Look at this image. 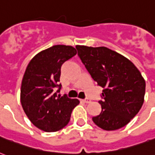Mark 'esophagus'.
I'll return each instance as SVG.
<instances>
[{"instance_id": "esophagus-1", "label": "esophagus", "mask_w": 155, "mask_h": 155, "mask_svg": "<svg viewBox=\"0 0 155 155\" xmlns=\"http://www.w3.org/2000/svg\"><path fill=\"white\" fill-rule=\"evenodd\" d=\"M84 103H86V104H88L91 102V101H90V99H88V98H86V99H84V100H81Z\"/></svg>"}]
</instances>
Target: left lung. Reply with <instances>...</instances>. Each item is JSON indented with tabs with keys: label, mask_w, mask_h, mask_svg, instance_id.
I'll return each mask as SVG.
<instances>
[{
	"label": "left lung",
	"mask_w": 155,
	"mask_h": 155,
	"mask_svg": "<svg viewBox=\"0 0 155 155\" xmlns=\"http://www.w3.org/2000/svg\"><path fill=\"white\" fill-rule=\"evenodd\" d=\"M78 55L98 86L101 112L92 117L104 130L124 127L134 117L144 102L146 82L134 64L107 47L76 46Z\"/></svg>",
	"instance_id": "8db88e82"
}]
</instances>
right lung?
Returning <instances> with one entry per match:
<instances>
[{
	"mask_svg": "<svg viewBox=\"0 0 155 155\" xmlns=\"http://www.w3.org/2000/svg\"><path fill=\"white\" fill-rule=\"evenodd\" d=\"M71 46L55 45L36 54L28 64L21 83V103L30 120L45 132H55L68 125L77 99L58 97L63 63L76 54Z\"/></svg>",
	"mask_w": 155,
	"mask_h": 155,
	"instance_id": "right-lung-1",
	"label": "right lung"
}]
</instances>
